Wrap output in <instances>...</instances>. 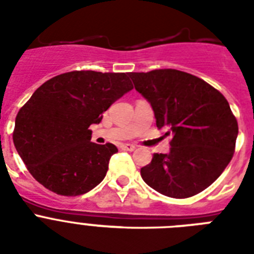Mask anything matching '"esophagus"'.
Segmentation results:
<instances>
[{"instance_id":"34e87169","label":"esophagus","mask_w":254,"mask_h":254,"mask_svg":"<svg viewBox=\"0 0 254 254\" xmlns=\"http://www.w3.org/2000/svg\"><path fill=\"white\" fill-rule=\"evenodd\" d=\"M120 147H121L123 150H127V151H133L135 149L134 145H131V143H121Z\"/></svg>"}]
</instances>
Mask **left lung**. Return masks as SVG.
Segmentation results:
<instances>
[{"label": "left lung", "mask_w": 254, "mask_h": 254, "mask_svg": "<svg viewBox=\"0 0 254 254\" xmlns=\"http://www.w3.org/2000/svg\"><path fill=\"white\" fill-rule=\"evenodd\" d=\"M135 89L151 104L157 127L170 135V153H154L141 169L146 185L185 199L211 186L235 153L239 125L224 96L191 73L165 68L129 72Z\"/></svg>", "instance_id": "1"}]
</instances>
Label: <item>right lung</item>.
I'll return each mask as SVG.
<instances>
[{
	"label": "right lung",
	"mask_w": 254,
	"mask_h": 254,
	"mask_svg": "<svg viewBox=\"0 0 254 254\" xmlns=\"http://www.w3.org/2000/svg\"><path fill=\"white\" fill-rule=\"evenodd\" d=\"M133 89L129 73L71 71L38 88L15 117L13 142L34 179L63 196H77L103 181L113 143L91 142L92 124Z\"/></svg>",
	"instance_id": "obj_1"
}]
</instances>
